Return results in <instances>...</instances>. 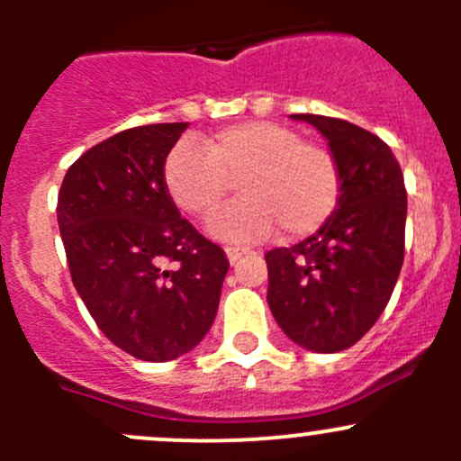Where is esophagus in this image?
Wrapping results in <instances>:
<instances>
[{"mask_svg":"<svg viewBox=\"0 0 461 461\" xmlns=\"http://www.w3.org/2000/svg\"><path fill=\"white\" fill-rule=\"evenodd\" d=\"M225 254L227 258H230V263H239V258L243 257V254H249L248 248H234V245H230V248H225Z\"/></svg>","mask_w":461,"mask_h":461,"instance_id":"34e87169","label":"esophagus"}]
</instances>
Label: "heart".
I'll use <instances>...</instances> for the list:
<instances>
[{
  "mask_svg": "<svg viewBox=\"0 0 461 461\" xmlns=\"http://www.w3.org/2000/svg\"><path fill=\"white\" fill-rule=\"evenodd\" d=\"M239 180V198L209 221L221 240H258L281 230L287 240L321 230L341 198V167L325 144L269 120L222 127L203 140H183L165 162V187L183 212L204 218Z\"/></svg>",
  "mask_w": 461,
  "mask_h": 461,
  "instance_id": "heart-1",
  "label": "heart"
}]
</instances>
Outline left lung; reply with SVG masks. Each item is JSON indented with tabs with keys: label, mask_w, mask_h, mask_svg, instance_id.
<instances>
[{
	"label": "left lung",
	"mask_w": 461,
	"mask_h": 461,
	"mask_svg": "<svg viewBox=\"0 0 461 461\" xmlns=\"http://www.w3.org/2000/svg\"><path fill=\"white\" fill-rule=\"evenodd\" d=\"M290 118L325 136L341 167V198L317 234L265 254L267 303L296 346L341 352L376 323L402 272L403 174L388 144L357 124L314 113Z\"/></svg>",
	"instance_id": "8db88e82"
}]
</instances>
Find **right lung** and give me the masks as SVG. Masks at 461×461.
Instances as JSON below:
<instances>
[{
  "mask_svg": "<svg viewBox=\"0 0 461 461\" xmlns=\"http://www.w3.org/2000/svg\"><path fill=\"white\" fill-rule=\"evenodd\" d=\"M185 129L144 124L106 138L68 167L58 196L77 294L106 339L142 361L203 341L230 269L167 194L165 160Z\"/></svg>",
  "mask_w": 461,
  "mask_h": 461,
  "instance_id": "right-lung-1",
  "label": "right lung"
}]
</instances>
